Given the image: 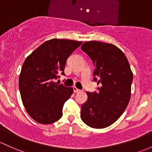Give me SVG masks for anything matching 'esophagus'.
I'll return each instance as SVG.
<instances>
[{
    "instance_id": "obj_1",
    "label": "esophagus",
    "mask_w": 152,
    "mask_h": 152,
    "mask_svg": "<svg viewBox=\"0 0 152 152\" xmlns=\"http://www.w3.org/2000/svg\"><path fill=\"white\" fill-rule=\"evenodd\" d=\"M73 91H74V92H81V90H80V89H78L77 87H73Z\"/></svg>"
}]
</instances>
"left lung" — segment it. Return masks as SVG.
<instances>
[{"instance_id":"obj_1","label":"left lung","mask_w":152,"mask_h":152,"mask_svg":"<svg viewBox=\"0 0 152 152\" xmlns=\"http://www.w3.org/2000/svg\"><path fill=\"white\" fill-rule=\"evenodd\" d=\"M81 48L93 61L94 81L97 78L100 85L97 92H87L81 119L92 128H105L116 122L128 105L132 72L126 56L114 44L90 41Z\"/></svg>"}]
</instances>
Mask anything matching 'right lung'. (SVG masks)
Returning a JSON list of instances; mask_svg holds the SVG:
<instances>
[{
    "instance_id": "right-lung-1",
    "label": "right lung",
    "mask_w": 152,
    "mask_h": 152,
    "mask_svg": "<svg viewBox=\"0 0 152 152\" xmlns=\"http://www.w3.org/2000/svg\"><path fill=\"white\" fill-rule=\"evenodd\" d=\"M82 41L49 40L27 57L19 78L20 95L25 110L36 122L49 124L63 116L65 102L73 94V87L54 82L64 73L66 60Z\"/></svg>"
}]
</instances>
